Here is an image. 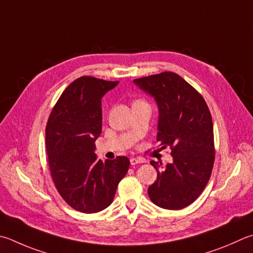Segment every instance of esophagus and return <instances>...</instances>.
<instances>
[{
  "mask_svg": "<svg viewBox=\"0 0 253 253\" xmlns=\"http://www.w3.org/2000/svg\"><path fill=\"white\" fill-rule=\"evenodd\" d=\"M145 160L141 159V158H130V164L131 165H137V164H141L144 163Z\"/></svg>",
  "mask_w": 253,
  "mask_h": 253,
  "instance_id": "obj_1",
  "label": "esophagus"
}]
</instances>
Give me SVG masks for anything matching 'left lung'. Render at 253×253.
<instances>
[{
    "label": "left lung",
    "mask_w": 253,
    "mask_h": 253,
    "mask_svg": "<svg viewBox=\"0 0 253 253\" xmlns=\"http://www.w3.org/2000/svg\"><path fill=\"white\" fill-rule=\"evenodd\" d=\"M153 96L159 111L157 141L170 147L172 163L157 170L148 196L160 208L179 210L191 205L208 183L214 163L212 118L208 105L189 83L164 72L134 80ZM162 165V163H160Z\"/></svg>",
    "instance_id": "obj_1"
}]
</instances>
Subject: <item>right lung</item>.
Instances as JSON below:
<instances>
[{"mask_svg": "<svg viewBox=\"0 0 253 253\" xmlns=\"http://www.w3.org/2000/svg\"><path fill=\"white\" fill-rule=\"evenodd\" d=\"M118 82L82 76L63 91L46 125L50 174L58 194L73 209L99 212L113 203L129 159H97L95 140L102 132V98Z\"/></svg>", "mask_w": 253, "mask_h": 253, "instance_id": "obj_1", "label": "right lung"}]
</instances>
